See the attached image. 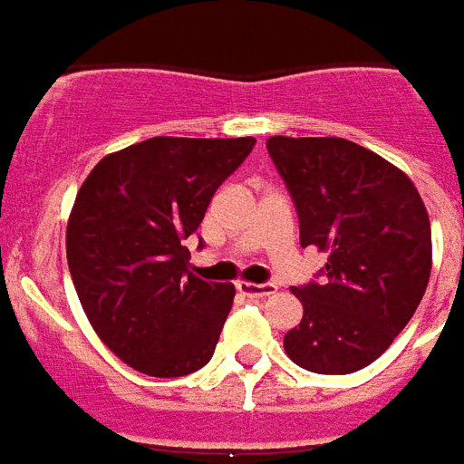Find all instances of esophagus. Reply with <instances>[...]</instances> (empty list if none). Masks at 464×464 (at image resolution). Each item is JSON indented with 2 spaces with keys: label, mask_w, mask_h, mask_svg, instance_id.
I'll return each mask as SVG.
<instances>
[{
  "label": "esophagus",
  "mask_w": 464,
  "mask_h": 464,
  "mask_svg": "<svg viewBox=\"0 0 464 464\" xmlns=\"http://www.w3.org/2000/svg\"><path fill=\"white\" fill-rule=\"evenodd\" d=\"M237 292L246 296V299H265L276 292L274 284H252V282H237Z\"/></svg>",
  "instance_id": "1"
}]
</instances>
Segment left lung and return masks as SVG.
<instances>
[{"label":"left lung","instance_id":"1","mask_svg":"<svg viewBox=\"0 0 464 464\" xmlns=\"http://www.w3.org/2000/svg\"><path fill=\"white\" fill-rule=\"evenodd\" d=\"M299 212V242L329 256L326 279L294 286L302 324L284 351L311 373H353L405 329L432 266L430 218L393 162L346 138L266 140Z\"/></svg>","mask_w":464,"mask_h":464}]
</instances>
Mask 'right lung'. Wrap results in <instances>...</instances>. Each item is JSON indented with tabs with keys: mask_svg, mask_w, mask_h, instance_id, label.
<instances>
[{
	"mask_svg": "<svg viewBox=\"0 0 464 464\" xmlns=\"http://www.w3.org/2000/svg\"><path fill=\"white\" fill-rule=\"evenodd\" d=\"M255 138H170L108 153L79 188L66 259L91 326L123 363L180 378L208 363L235 286L190 272L182 242Z\"/></svg>",
	"mask_w": 464,
	"mask_h": 464,
	"instance_id": "right-lung-1",
	"label": "right lung"
}]
</instances>
